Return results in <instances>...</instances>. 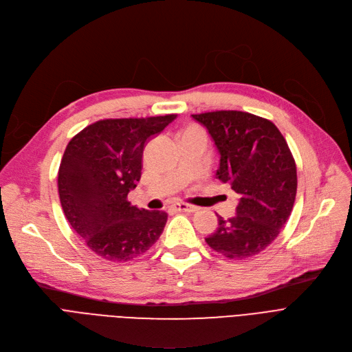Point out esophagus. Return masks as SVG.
I'll list each match as a JSON object with an SVG mask.
<instances>
[{
	"label": "esophagus",
	"instance_id": "esophagus-1",
	"mask_svg": "<svg viewBox=\"0 0 352 352\" xmlns=\"http://www.w3.org/2000/svg\"><path fill=\"white\" fill-rule=\"evenodd\" d=\"M173 209L177 212H189V213H195L199 210V208L193 204H188V203H176L173 204Z\"/></svg>",
	"mask_w": 352,
	"mask_h": 352
}]
</instances>
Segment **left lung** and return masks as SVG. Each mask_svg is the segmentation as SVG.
Returning <instances> with one entry per match:
<instances>
[{
  "mask_svg": "<svg viewBox=\"0 0 352 352\" xmlns=\"http://www.w3.org/2000/svg\"><path fill=\"white\" fill-rule=\"evenodd\" d=\"M208 129L220 153L216 176L240 196L236 216L206 237L227 258H249L280 234L293 210L297 168L290 148L272 120L240 111L192 115Z\"/></svg>",
  "mask_w": 352,
  "mask_h": 352,
  "instance_id": "8db88e82",
  "label": "left lung"
}]
</instances>
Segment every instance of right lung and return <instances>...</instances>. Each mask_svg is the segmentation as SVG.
Segmentation results:
<instances>
[{
    "label": "right lung",
    "instance_id": "add662e5",
    "mask_svg": "<svg viewBox=\"0 0 352 352\" xmlns=\"http://www.w3.org/2000/svg\"><path fill=\"white\" fill-rule=\"evenodd\" d=\"M176 116L103 119L69 140L58 172L60 206L99 257L129 261L160 237L168 213L139 209L128 193L140 180L144 144Z\"/></svg>",
    "mask_w": 352,
    "mask_h": 352
}]
</instances>
